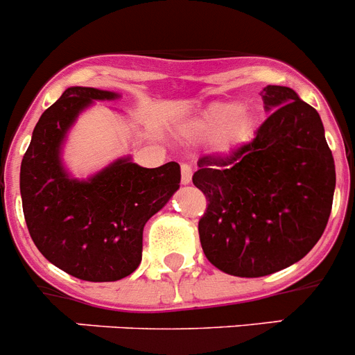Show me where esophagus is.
I'll return each instance as SVG.
<instances>
[{"mask_svg":"<svg viewBox=\"0 0 355 355\" xmlns=\"http://www.w3.org/2000/svg\"><path fill=\"white\" fill-rule=\"evenodd\" d=\"M192 178V166L191 164H182V184H191Z\"/></svg>","mask_w":355,"mask_h":355,"instance_id":"34e87169","label":"esophagus"}]
</instances>
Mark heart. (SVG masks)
Instances as JSON below:
<instances>
[{
	"label": "heart",
	"mask_w": 355,
	"mask_h": 355,
	"mask_svg": "<svg viewBox=\"0 0 355 355\" xmlns=\"http://www.w3.org/2000/svg\"><path fill=\"white\" fill-rule=\"evenodd\" d=\"M254 128V118L243 111L237 102H218L199 112L187 125L192 137H211L220 133V149L229 150L250 139Z\"/></svg>",
	"instance_id": "heart-1"
}]
</instances>
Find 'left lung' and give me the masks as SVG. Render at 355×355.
I'll use <instances>...</instances> for the list:
<instances>
[{"label": "left lung", "instance_id": "1", "mask_svg": "<svg viewBox=\"0 0 355 355\" xmlns=\"http://www.w3.org/2000/svg\"><path fill=\"white\" fill-rule=\"evenodd\" d=\"M272 111L251 142L206 154L192 175L206 196L199 239L222 272L261 277L302 260L321 239L335 194V161L318 111L288 86H265Z\"/></svg>", "mask_w": 355, "mask_h": 355}]
</instances>
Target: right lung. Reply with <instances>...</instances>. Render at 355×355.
<instances>
[{"label":"right lung","mask_w":355,"mask_h":355,"mask_svg":"<svg viewBox=\"0 0 355 355\" xmlns=\"http://www.w3.org/2000/svg\"><path fill=\"white\" fill-rule=\"evenodd\" d=\"M114 92L71 86L41 114L20 164V196L37 250L64 272L92 283L130 276L142 260L147 220L180 187L175 161L142 168L121 157L88 180L69 177L60 161L65 135L94 101Z\"/></svg>","instance_id":"1"}]
</instances>
